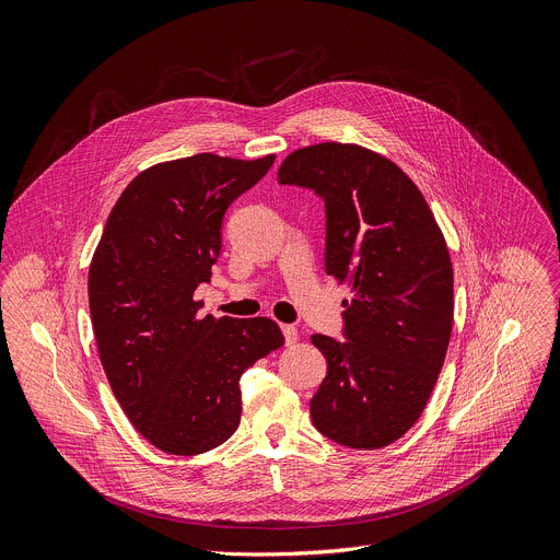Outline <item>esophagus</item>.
Here are the masks:
<instances>
[{"label":"esophagus","mask_w":560,"mask_h":560,"mask_svg":"<svg viewBox=\"0 0 560 560\" xmlns=\"http://www.w3.org/2000/svg\"><path fill=\"white\" fill-rule=\"evenodd\" d=\"M282 332H284V340H287V345H295L298 342V328L295 326H291V324H282Z\"/></svg>","instance_id":"obj_1"}]
</instances>
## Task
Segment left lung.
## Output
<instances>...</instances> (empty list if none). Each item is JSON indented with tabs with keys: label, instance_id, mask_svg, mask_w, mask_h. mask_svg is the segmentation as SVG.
<instances>
[{
	"label": "left lung",
	"instance_id": "8db88e82",
	"mask_svg": "<svg viewBox=\"0 0 560 560\" xmlns=\"http://www.w3.org/2000/svg\"><path fill=\"white\" fill-rule=\"evenodd\" d=\"M278 180L324 198L326 273L351 289L347 342L311 335L328 364L311 399L313 425L349 448H386L421 417L448 351V245L415 180L358 143L295 150Z\"/></svg>",
	"mask_w": 560,
	"mask_h": 560
}]
</instances>
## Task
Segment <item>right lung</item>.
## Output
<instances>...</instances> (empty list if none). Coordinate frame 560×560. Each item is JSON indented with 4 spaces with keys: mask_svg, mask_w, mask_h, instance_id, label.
<instances>
[{
    "mask_svg": "<svg viewBox=\"0 0 560 560\" xmlns=\"http://www.w3.org/2000/svg\"><path fill=\"white\" fill-rule=\"evenodd\" d=\"M276 154L156 163L112 207L88 271L90 317L112 393L167 455L194 457L241 423V377L284 345L269 317L200 315L198 284L220 256V222Z\"/></svg>",
    "mask_w": 560,
    "mask_h": 560,
    "instance_id": "obj_1",
    "label": "right lung"
}]
</instances>
